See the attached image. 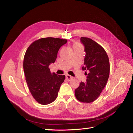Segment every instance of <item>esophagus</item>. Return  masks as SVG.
Masks as SVG:
<instances>
[{
  "label": "esophagus",
  "mask_w": 133,
  "mask_h": 133,
  "mask_svg": "<svg viewBox=\"0 0 133 133\" xmlns=\"http://www.w3.org/2000/svg\"><path fill=\"white\" fill-rule=\"evenodd\" d=\"M66 79H67V80H68V81H70V80H71L73 78V77H72V76H70V75H66Z\"/></svg>",
  "instance_id": "34e87169"
}]
</instances>
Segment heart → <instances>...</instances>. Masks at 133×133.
I'll return each mask as SVG.
<instances>
[{"label": "heart", "mask_w": 133, "mask_h": 133, "mask_svg": "<svg viewBox=\"0 0 133 133\" xmlns=\"http://www.w3.org/2000/svg\"><path fill=\"white\" fill-rule=\"evenodd\" d=\"M77 44V43H76V44Z\"/></svg>", "instance_id": "b5f03b06"}]
</instances>
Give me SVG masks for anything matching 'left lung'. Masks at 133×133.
<instances>
[{
  "label": "left lung",
  "instance_id": "obj_1",
  "mask_svg": "<svg viewBox=\"0 0 133 133\" xmlns=\"http://www.w3.org/2000/svg\"><path fill=\"white\" fill-rule=\"evenodd\" d=\"M81 42L86 53L83 70H88L86 83H80L75 91L76 98L80 102L91 103L96 100L107 84L110 74L108 55L102 46L88 37H82Z\"/></svg>",
  "mask_w": 133,
  "mask_h": 133
}]
</instances>
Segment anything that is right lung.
<instances>
[{
	"label": "right lung",
	"mask_w": 133,
	"mask_h": 133,
	"mask_svg": "<svg viewBox=\"0 0 133 133\" xmlns=\"http://www.w3.org/2000/svg\"><path fill=\"white\" fill-rule=\"evenodd\" d=\"M66 39L44 37L33 42L26 50L23 60L26 81L33 97L40 104L51 103L57 98L64 75L51 74L49 65L55 63L60 47Z\"/></svg>",
	"instance_id": "1"
}]
</instances>
